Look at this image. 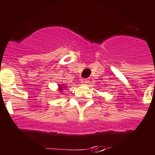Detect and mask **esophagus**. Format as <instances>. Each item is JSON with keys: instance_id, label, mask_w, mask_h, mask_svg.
Here are the masks:
<instances>
[{"instance_id": "esophagus-1", "label": "esophagus", "mask_w": 155, "mask_h": 155, "mask_svg": "<svg viewBox=\"0 0 155 155\" xmlns=\"http://www.w3.org/2000/svg\"><path fill=\"white\" fill-rule=\"evenodd\" d=\"M81 83L83 85H87L89 83V80L88 79H82L81 81Z\"/></svg>"}]
</instances>
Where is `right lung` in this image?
<instances>
[{
    "mask_svg": "<svg viewBox=\"0 0 155 155\" xmlns=\"http://www.w3.org/2000/svg\"><path fill=\"white\" fill-rule=\"evenodd\" d=\"M66 87V85H59V91L61 92L62 91V90L64 88H65Z\"/></svg>",
    "mask_w": 155,
    "mask_h": 155,
    "instance_id": "right-lung-1",
    "label": "right lung"
}]
</instances>
